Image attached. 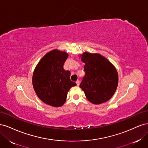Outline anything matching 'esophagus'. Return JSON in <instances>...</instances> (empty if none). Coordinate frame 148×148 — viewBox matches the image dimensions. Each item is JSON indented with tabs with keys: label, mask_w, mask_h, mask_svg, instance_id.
<instances>
[{
	"label": "esophagus",
	"mask_w": 148,
	"mask_h": 148,
	"mask_svg": "<svg viewBox=\"0 0 148 148\" xmlns=\"http://www.w3.org/2000/svg\"><path fill=\"white\" fill-rule=\"evenodd\" d=\"M76 83H77V85L78 86L79 85V80H77V81L76 82Z\"/></svg>",
	"instance_id": "1"
}]
</instances>
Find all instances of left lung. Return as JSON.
Segmentation results:
<instances>
[{
  "instance_id": "1",
  "label": "left lung",
  "mask_w": 148,
  "mask_h": 148,
  "mask_svg": "<svg viewBox=\"0 0 148 148\" xmlns=\"http://www.w3.org/2000/svg\"><path fill=\"white\" fill-rule=\"evenodd\" d=\"M79 57L85 64V75L79 88L84 91L87 99L94 104L108 101L118 86L119 75L115 67L97 53L84 52Z\"/></svg>"
}]
</instances>
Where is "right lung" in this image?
<instances>
[{"label": "right lung", "mask_w": 148, "mask_h": 148, "mask_svg": "<svg viewBox=\"0 0 148 148\" xmlns=\"http://www.w3.org/2000/svg\"><path fill=\"white\" fill-rule=\"evenodd\" d=\"M69 53L57 49L47 52L39 60L33 75V86L45 104L58 107L66 101L70 89L77 84L70 80V72L64 69Z\"/></svg>", "instance_id": "right-lung-1"}]
</instances>
